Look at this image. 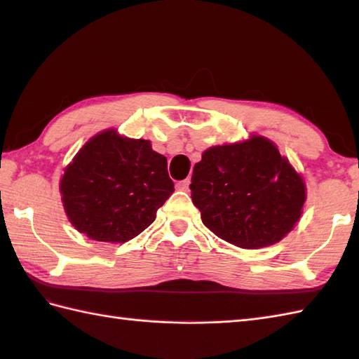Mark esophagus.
<instances>
[{
	"mask_svg": "<svg viewBox=\"0 0 359 359\" xmlns=\"http://www.w3.org/2000/svg\"><path fill=\"white\" fill-rule=\"evenodd\" d=\"M175 187H177V189H180V191H188V188H189V179L177 182V184H175Z\"/></svg>",
	"mask_w": 359,
	"mask_h": 359,
	"instance_id": "esophagus-1",
	"label": "esophagus"
}]
</instances>
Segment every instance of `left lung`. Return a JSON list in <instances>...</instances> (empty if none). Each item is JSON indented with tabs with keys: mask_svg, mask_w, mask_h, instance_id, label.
I'll return each mask as SVG.
<instances>
[{
	"mask_svg": "<svg viewBox=\"0 0 359 359\" xmlns=\"http://www.w3.org/2000/svg\"><path fill=\"white\" fill-rule=\"evenodd\" d=\"M191 199L203 225L241 248L279 242L301 217L306 185L264 137L212 147L194 165Z\"/></svg>",
	"mask_w": 359,
	"mask_h": 359,
	"instance_id": "1",
	"label": "left lung"
}]
</instances>
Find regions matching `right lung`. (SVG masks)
Instances as JSON below:
<instances>
[{
	"label": "right lung",
	"mask_w": 359,
	"mask_h": 359,
	"mask_svg": "<svg viewBox=\"0 0 359 359\" xmlns=\"http://www.w3.org/2000/svg\"><path fill=\"white\" fill-rule=\"evenodd\" d=\"M72 225L98 242L123 243L156 219L174 191L166 157L148 140H133L104 131L93 137L60 184Z\"/></svg>",
	"instance_id": "right-lung-1"
}]
</instances>
